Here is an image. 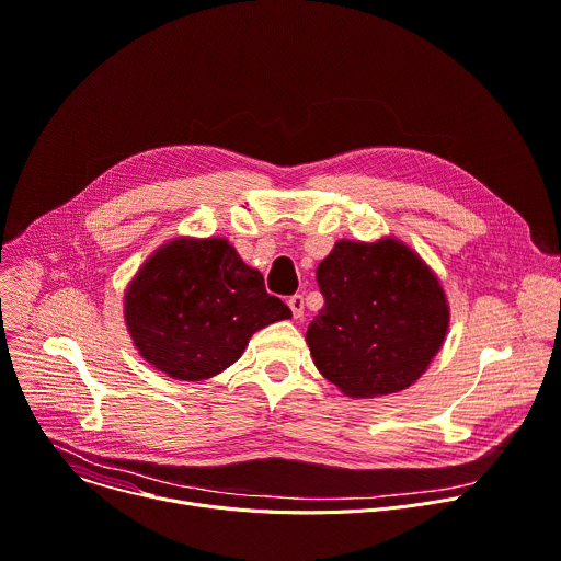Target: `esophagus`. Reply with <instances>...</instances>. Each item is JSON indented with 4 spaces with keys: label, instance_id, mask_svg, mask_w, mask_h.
<instances>
[{
    "label": "esophagus",
    "instance_id": "obj_1",
    "mask_svg": "<svg viewBox=\"0 0 561 561\" xmlns=\"http://www.w3.org/2000/svg\"><path fill=\"white\" fill-rule=\"evenodd\" d=\"M288 307L293 311V318H301L304 316V297L301 295H290L288 297Z\"/></svg>",
    "mask_w": 561,
    "mask_h": 561
}]
</instances>
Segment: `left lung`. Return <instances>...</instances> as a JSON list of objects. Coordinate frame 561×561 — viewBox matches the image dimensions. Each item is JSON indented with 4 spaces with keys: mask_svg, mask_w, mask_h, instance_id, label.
<instances>
[{
    "mask_svg": "<svg viewBox=\"0 0 561 561\" xmlns=\"http://www.w3.org/2000/svg\"><path fill=\"white\" fill-rule=\"evenodd\" d=\"M324 307L307 331L318 371L351 398L396 393L438 353L449 307L438 277L402 241H337L318 266Z\"/></svg>",
    "mask_w": 561,
    "mask_h": 561,
    "instance_id": "1",
    "label": "left lung"
}]
</instances>
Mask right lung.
<instances>
[{
    "label": "right lung",
    "mask_w": 561,
    "mask_h": 561,
    "mask_svg": "<svg viewBox=\"0 0 561 561\" xmlns=\"http://www.w3.org/2000/svg\"><path fill=\"white\" fill-rule=\"evenodd\" d=\"M226 239L161 245L125 293V322L142 358L174 380H206L241 358L254 331L288 320Z\"/></svg>",
    "instance_id": "1"
}]
</instances>
